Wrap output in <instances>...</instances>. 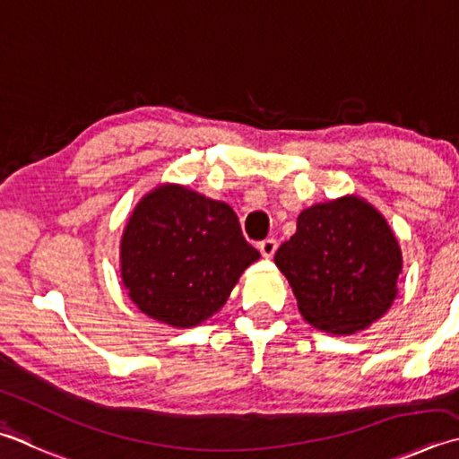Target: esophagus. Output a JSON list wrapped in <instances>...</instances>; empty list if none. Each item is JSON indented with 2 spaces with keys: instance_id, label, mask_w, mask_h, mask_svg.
<instances>
[{
  "instance_id": "esophagus-1",
  "label": "esophagus",
  "mask_w": 459,
  "mask_h": 459,
  "mask_svg": "<svg viewBox=\"0 0 459 459\" xmlns=\"http://www.w3.org/2000/svg\"><path fill=\"white\" fill-rule=\"evenodd\" d=\"M260 254L264 255V258H272V255L276 254V250H278V242L274 238H268V239H264V242H260Z\"/></svg>"
}]
</instances>
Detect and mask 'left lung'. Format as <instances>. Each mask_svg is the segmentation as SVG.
<instances>
[{
  "label": "left lung",
  "instance_id": "8db88e82",
  "mask_svg": "<svg viewBox=\"0 0 459 459\" xmlns=\"http://www.w3.org/2000/svg\"><path fill=\"white\" fill-rule=\"evenodd\" d=\"M274 262L302 318L331 334H355L377 323L395 302L403 270L391 225L359 195L304 209Z\"/></svg>",
  "mask_w": 459,
  "mask_h": 459
}]
</instances>
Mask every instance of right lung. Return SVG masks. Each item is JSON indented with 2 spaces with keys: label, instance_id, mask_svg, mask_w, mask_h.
I'll use <instances>...</instances> for the list:
<instances>
[{
  "label": "right lung",
  "instance_id": "right-lung-1",
  "mask_svg": "<svg viewBox=\"0 0 459 459\" xmlns=\"http://www.w3.org/2000/svg\"><path fill=\"white\" fill-rule=\"evenodd\" d=\"M258 258L234 209L177 183H160L141 197L120 238L128 299L175 328L213 316Z\"/></svg>",
  "mask_w": 459,
  "mask_h": 459
}]
</instances>
